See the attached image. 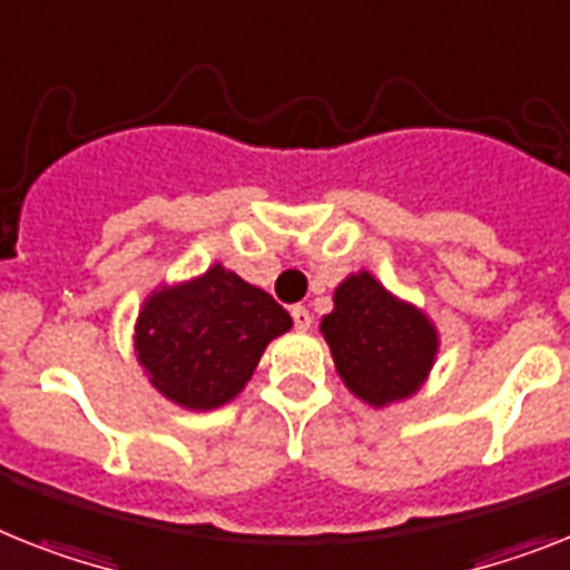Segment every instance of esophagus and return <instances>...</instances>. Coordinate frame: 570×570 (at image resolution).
<instances>
[{
	"instance_id": "1",
	"label": "esophagus",
	"mask_w": 570,
	"mask_h": 570,
	"mask_svg": "<svg viewBox=\"0 0 570 570\" xmlns=\"http://www.w3.org/2000/svg\"><path fill=\"white\" fill-rule=\"evenodd\" d=\"M291 317H294V326L299 328V332L312 328V312H308L305 305H294V308H291Z\"/></svg>"
}]
</instances>
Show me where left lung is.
I'll return each instance as SVG.
<instances>
[{"label":"left lung","mask_w":570,"mask_h":570,"mask_svg":"<svg viewBox=\"0 0 570 570\" xmlns=\"http://www.w3.org/2000/svg\"><path fill=\"white\" fill-rule=\"evenodd\" d=\"M320 332L343 384L373 407L413 396L440 346L434 323L366 271L337 285L335 312L323 317Z\"/></svg>","instance_id":"1"}]
</instances>
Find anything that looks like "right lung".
I'll return each mask as SVG.
<instances>
[{
  "label": "right lung",
  "instance_id": "add662e5",
  "mask_svg": "<svg viewBox=\"0 0 570 570\" xmlns=\"http://www.w3.org/2000/svg\"><path fill=\"white\" fill-rule=\"evenodd\" d=\"M291 328L267 291L224 265L145 299L134 350L150 384L186 411H215L244 390L262 352Z\"/></svg>",
  "mask_w": 570,
  "mask_h": 570
}]
</instances>
